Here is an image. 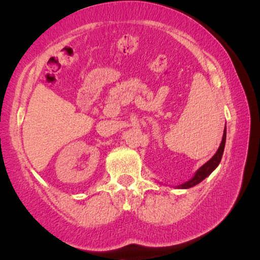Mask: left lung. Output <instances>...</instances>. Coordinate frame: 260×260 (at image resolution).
<instances>
[{
	"label": "left lung",
	"instance_id": "1",
	"mask_svg": "<svg viewBox=\"0 0 260 260\" xmlns=\"http://www.w3.org/2000/svg\"><path fill=\"white\" fill-rule=\"evenodd\" d=\"M225 143H226V127H225V129H223L221 143H220L217 152L214 153V156L211 158L209 161H206L203 166H201L200 169L196 171V173L193 174V177L190 180H188V181L183 182L181 184H178L177 188L178 189L191 188V187L196 186V184H199L200 182L203 181L205 178H208L209 175L212 173L215 169H217L218 165L220 164V161H221L223 149H225Z\"/></svg>",
	"mask_w": 260,
	"mask_h": 260
}]
</instances>
